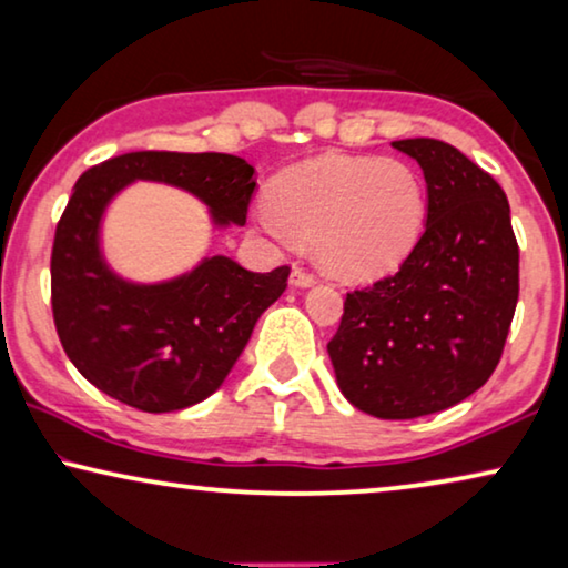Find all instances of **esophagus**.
Here are the masks:
<instances>
[{"label": "esophagus", "mask_w": 568, "mask_h": 568, "mask_svg": "<svg viewBox=\"0 0 568 568\" xmlns=\"http://www.w3.org/2000/svg\"><path fill=\"white\" fill-rule=\"evenodd\" d=\"M292 284H294V286H313V284H315V274H313V271L302 268V266H294V271H292Z\"/></svg>", "instance_id": "obj_1"}]
</instances>
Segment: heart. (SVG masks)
<instances>
[{
    "mask_svg": "<svg viewBox=\"0 0 568 568\" xmlns=\"http://www.w3.org/2000/svg\"><path fill=\"white\" fill-rule=\"evenodd\" d=\"M266 209L276 230L315 243L331 274L372 278L416 245L426 191L408 162L331 152L276 175Z\"/></svg>",
    "mask_w": 568,
    "mask_h": 568,
    "instance_id": "b5f03b06",
    "label": "heart"
}]
</instances>
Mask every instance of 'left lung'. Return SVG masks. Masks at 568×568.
Instances as JSON below:
<instances>
[{
    "label": "left lung",
    "mask_w": 568,
    "mask_h": 568,
    "mask_svg": "<svg viewBox=\"0 0 568 568\" xmlns=\"http://www.w3.org/2000/svg\"><path fill=\"white\" fill-rule=\"evenodd\" d=\"M424 170L426 230L395 274L346 294L328 354L341 393L377 418H418L486 385L519 297L509 201L439 139H400Z\"/></svg>",
    "instance_id": "left-lung-1"
}]
</instances>
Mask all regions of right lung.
<instances>
[{
    "mask_svg": "<svg viewBox=\"0 0 568 568\" xmlns=\"http://www.w3.org/2000/svg\"><path fill=\"white\" fill-rule=\"evenodd\" d=\"M253 173L235 154L129 152L80 175L53 235L51 310L67 356L98 390L146 414L209 398L290 278V266L253 274L212 255L173 282H123L100 255L105 206L131 181H158L199 196L220 227L245 224Z\"/></svg>",
    "mask_w": 568,
    "mask_h": 568,
    "instance_id": "obj_1",
    "label": "right lung"
}]
</instances>
